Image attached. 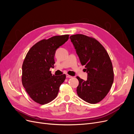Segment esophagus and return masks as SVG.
Listing matches in <instances>:
<instances>
[{
	"mask_svg": "<svg viewBox=\"0 0 134 134\" xmlns=\"http://www.w3.org/2000/svg\"><path fill=\"white\" fill-rule=\"evenodd\" d=\"M66 78H72L71 76H70L69 75H68V74L66 75Z\"/></svg>",
	"mask_w": 134,
	"mask_h": 134,
	"instance_id": "1",
	"label": "esophagus"
}]
</instances>
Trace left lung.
Wrapping results in <instances>:
<instances>
[{"mask_svg": "<svg viewBox=\"0 0 134 134\" xmlns=\"http://www.w3.org/2000/svg\"><path fill=\"white\" fill-rule=\"evenodd\" d=\"M82 65H85L87 80L79 76L77 94L86 102L95 104L108 94L114 79L110 58L104 47L96 39L77 34L70 37Z\"/></svg>", "mask_w": 134, "mask_h": 134, "instance_id": "left-lung-1", "label": "left lung"}]
</instances>
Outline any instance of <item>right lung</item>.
I'll return each mask as SVG.
<instances>
[{"label": "right lung", "instance_id": "right-lung-1", "mask_svg": "<svg viewBox=\"0 0 134 134\" xmlns=\"http://www.w3.org/2000/svg\"><path fill=\"white\" fill-rule=\"evenodd\" d=\"M69 35L53 36L36 43L28 51L22 65V82L27 93L35 102L44 104L57 96L65 74L55 76L54 56L58 48L69 39Z\"/></svg>", "mask_w": 134, "mask_h": 134}]
</instances>
